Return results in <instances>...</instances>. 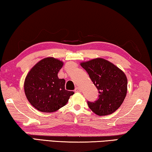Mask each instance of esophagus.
I'll use <instances>...</instances> for the list:
<instances>
[{
    "mask_svg": "<svg viewBox=\"0 0 152 152\" xmlns=\"http://www.w3.org/2000/svg\"><path fill=\"white\" fill-rule=\"evenodd\" d=\"M74 91H75V92H81V89L80 87H76V89H75V90H74Z\"/></svg>",
    "mask_w": 152,
    "mask_h": 152,
    "instance_id": "1",
    "label": "esophagus"
}]
</instances>
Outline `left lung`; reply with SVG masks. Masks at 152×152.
Here are the masks:
<instances>
[{
    "instance_id": "obj_1",
    "label": "left lung",
    "mask_w": 152,
    "mask_h": 152,
    "mask_svg": "<svg viewBox=\"0 0 152 152\" xmlns=\"http://www.w3.org/2000/svg\"><path fill=\"white\" fill-rule=\"evenodd\" d=\"M80 65L99 91L96 102H87L89 108L99 116L112 114L126 98L128 89L126 74L116 65L102 58L83 62Z\"/></svg>"
}]
</instances>
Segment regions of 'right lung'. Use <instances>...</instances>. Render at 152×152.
I'll return each mask as SVG.
<instances>
[{
    "instance_id": "right-lung-1",
    "label": "right lung",
    "mask_w": 152,
    "mask_h": 152,
    "mask_svg": "<svg viewBox=\"0 0 152 152\" xmlns=\"http://www.w3.org/2000/svg\"><path fill=\"white\" fill-rule=\"evenodd\" d=\"M63 62L53 57L39 61L24 80V93L31 104L43 113L55 112L68 102L74 91L65 89V79L58 78Z\"/></svg>"
}]
</instances>
